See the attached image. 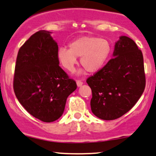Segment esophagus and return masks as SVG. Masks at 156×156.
<instances>
[{"mask_svg":"<svg viewBox=\"0 0 156 156\" xmlns=\"http://www.w3.org/2000/svg\"><path fill=\"white\" fill-rule=\"evenodd\" d=\"M76 84H77L78 87L82 86V85L83 84V82H82V80H76Z\"/></svg>","mask_w":156,"mask_h":156,"instance_id":"1","label":"esophagus"}]
</instances>
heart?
Wrapping results in <instances>:
<instances>
[{"label": "heart", "instance_id": "1", "mask_svg": "<svg viewBox=\"0 0 156 156\" xmlns=\"http://www.w3.org/2000/svg\"><path fill=\"white\" fill-rule=\"evenodd\" d=\"M112 53V45L108 40L94 36H84L69 44V49L59 48L57 59L60 65L69 72L74 71L80 57V64L89 72L95 73L101 70Z\"/></svg>", "mask_w": 156, "mask_h": 156}]
</instances>
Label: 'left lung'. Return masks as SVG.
I'll return each mask as SVG.
<instances>
[{"instance_id":"left-lung-1","label":"left lung","mask_w":156,"mask_h":156,"mask_svg":"<svg viewBox=\"0 0 156 156\" xmlns=\"http://www.w3.org/2000/svg\"><path fill=\"white\" fill-rule=\"evenodd\" d=\"M114 57L87 83L91 89V112L103 120H114L131 110L146 87L144 57L131 38L121 36Z\"/></svg>"}]
</instances>
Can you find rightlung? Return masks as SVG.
I'll return each instance as SVG.
<instances>
[{"label": "right lung", "mask_w": 156, "mask_h": 156, "mask_svg": "<svg viewBox=\"0 0 156 156\" xmlns=\"http://www.w3.org/2000/svg\"><path fill=\"white\" fill-rule=\"evenodd\" d=\"M58 45L50 33L40 30L20 47L16 59L13 89L29 114L43 122L62 115L76 83L59 66Z\"/></svg>", "instance_id": "right-lung-1"}]
</instances>
